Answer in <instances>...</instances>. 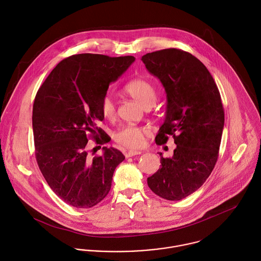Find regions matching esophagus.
Instances as JSON below:
<instances>
[{
    "mask_svg": "<svg viewBox=\"0 0 261 261\" xmlns=\"http://www.w3.org/2000/svg\"><path fill=\"white\" fill-rule=\"evenodd\" d=\"M142 151L140 150H128L125 152V156L126 158H130V156H134V155H138V154H141Z\"/></svg>",
    "mask_w": 261,
    "mask_h": 261,
    "instance_id": "34e87169",
    "label": "esophagus"
}]
</instances>
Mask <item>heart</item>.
<instances>
[{
	"label": "heart",
	"mask_w": 261,
	"mask_h": 261,
	"mask_svg": "<svg viewBox=\"0 0 261 261\" xmlns=\"http://www.w3.org/2000/svg\"><path fill=\"white\" fill-rule=\"evenodd\" d=\"M124 92L137 100L145 109L154 103L156 94L153 86L144 79H136L124 86ZM101 114L107 119H113L115 116V105L109 95L105 96L100 103ZM149 130L136 125H125L119 128L113 136L114 141L126 148L138 149L145 143Z\"/></svg>",
	"instance_id": "heart-1"
}]
</instances>
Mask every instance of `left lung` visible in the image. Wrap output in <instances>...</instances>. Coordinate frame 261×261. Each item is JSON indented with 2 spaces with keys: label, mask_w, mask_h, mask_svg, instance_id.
Wrapping results in <instances>:
<instances>
[{
  "label": "left lung",
  "mask_w": 261,
  "mask_h": 261,
  "mask_svg": "<svg viewBox=\"0 0 261 261\" xmlns=\"http://www.w3.org/2000/svg\"><path fill=\"white\" fill-rule=\"evenodd\" d=\"M142 61L167 94L155 143L166 144L173 136L177 145L171 158L160 152L161 168L148 178V185L158 196L179 201L202 186L215 167L224 127L221 96L206 66L183 50L147 53Z\"/></svg>",
  "instance_id": "left-lung-1"
}]
</instances>
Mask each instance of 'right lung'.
I'll return each mask as SVG.
<instances>
[{"label":"right lung","instance_id":"1","mask_svg":"<svg viewBox=\"0 0 261 261\" xmlns=\"http://www.w3.org/2000/svg\"><path fill=\"white\" fill-rule=\"evenodd\" d=\"M135 60L134 56L72 55L57 64L38 90L32 115L38 166L52 191L75 208H91L102 201L115 168L124 160L121 151L107 147L92 158L86 145L88 135L96 144L110 142L96 126L105 118L100 103L110 84Z\"/></svg>","mask_w":261,"mask_h":261}]
</instances>
